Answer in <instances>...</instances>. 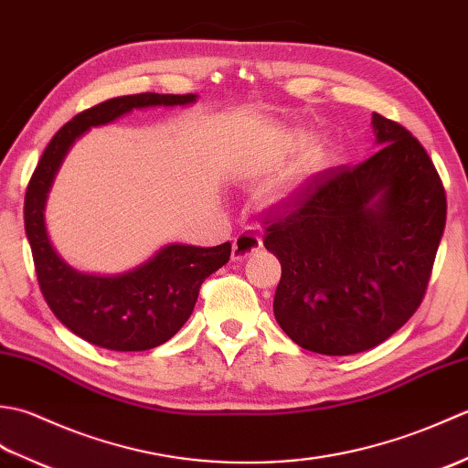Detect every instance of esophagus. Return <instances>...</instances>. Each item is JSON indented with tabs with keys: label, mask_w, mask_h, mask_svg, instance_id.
Returning a JSON list of instances; mask_svg holds the SVG:
<instances>
[{
	"label": "esophagus",
	"mask_w": 468,
	"mask_h": 468,
	"mask_svg": "<svg viewBox=\"0 0 468 468\" xmlns=\"http://www.w3.org/2000/svg\"><path fill=\"white\" fill-rule=\"evenodd\" d=\"M261 247V237L253 231H243L233 239V260L241 261Z\"/></svg>",
	"instance_id": "esophagus-1"
}]
</instances>
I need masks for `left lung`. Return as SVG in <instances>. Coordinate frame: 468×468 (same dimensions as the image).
Wrapping results in <instances>:
<instances>
[{
	"label": "left lung",
	"mask_w": 468,
	"mask_h": 468,
	"mask_svg": "<svg viewBox=\"0 0 468 468\" xmlns=\"http://www.w3.org/2000/svg\"><path fill=\"white\" fill-rule=\"evenodd\" d=\"M382 148L315 175L263 221L282 263L273 314L303 350L350 356L388 340L419 310L446 223V195L424 146L372 114Z\"/></svg>",
	"instance_id": "1"
}]
</instances>
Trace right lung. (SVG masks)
I'll return each mask as SVG.
<instances>
[{"label":"right lung","mask_w":468,"mask_h":468,"mask_svg":"<svg viewBox=\"0 0 468 468\" xmlns=\"http://www.w3.org/2000/svg\"><path fill=\"white\" fill-rule=\"evenodd\" d=\"M195 101V94L143 92L88 108L54 134L27 183L24 223L44 300L69 332L106 350L143 352L171 340L191 317L203 282L229 261L231 243H173L122 275L80 273L49 243L44 218L48 191L69 146L88 128L112 122L134 108L185 106Z\"/></svg>","instance_id":"right-lung-1"}]
</instances>
